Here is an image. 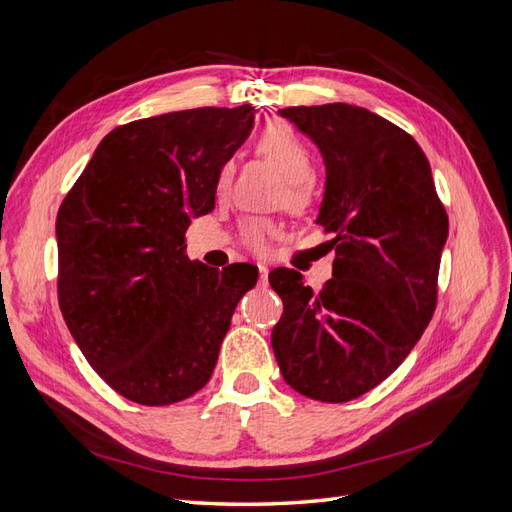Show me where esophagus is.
I'll return each mask as SVG.
<instances>
[{
    "label": "esophagus",
    "instance_id": "esophagus-1",
    "mask_svg": "<svg viewBox=\"0 0 512 512\" xmlns=\"http://www.w3.org/2000/svg\"><path fill=\"white\" fill-rule=\"evenodd\" d=\"M258 273H260V282L265 284V282H267V277H269V269H267L265 265H258Z\"/></svg>",
    "mask_w": 512,
    "mask_h": 512
}]
</instances>
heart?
<instances>
[{"mask_svg":"<svg viewBox=\"0 0 512 512\" xmlns=\"http://www.w3.org/2000/svg\"><path fill=\"white\" fill-rule=\"evenodd\" d=\"M256 153L269 160L286 177L282 200L292 211H305L314 205V185L309 181L314 168L312 151L303 138L284 121H271L262 128L254 141ZM232 170L224 164L218 173V194H224L230 183ZM277 235V226L267 218H247L239 226V241L256 254L269 252L271 239Z\"/></svg>","mask_w":512,"mask_h":512,"instance_id":"b5f03b06","label":"heart"}]
</instances>
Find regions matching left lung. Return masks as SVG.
<instances>
[{
  "mask_svg": "<svg viewBox=\"0 0 512 512\" xmlns=\"http://www.w3.org/2000/svg\"><path fill=\"white\" fill-rule=\"evenodd\" d=\"M280 115L327 164L318 224L335 260L318 292L297 271L269 275L284 303L271 346L294 391L344 404L389 378L427 329L448 215L423 149L389 119L342 102Z\"/></svg>",
  "mask_w": 512,
  "mask_h": 512,
  "instance_id": "8db88e82",
  "label": "left lung"
}]
</instances>
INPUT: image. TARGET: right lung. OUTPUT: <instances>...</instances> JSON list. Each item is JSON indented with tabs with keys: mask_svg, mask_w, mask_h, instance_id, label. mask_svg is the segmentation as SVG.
Instances as JSON below:
<instances>
[{
	"mask_svg": "<svg viewBox=\"0 0 512 512\" xmlns=\"http://www.w3.org/2000/svg\"><path fill=\"white\" fill-rule=\"evenodd\" d=\"M254 108L203 106L108 132L57 213V297L87 363L141 406H168L209 382L258 269L218 271L185 254L194 215L215 207L220 168Z\"/></svg>",
	"mask_w": 512,
	"mask_h": 512,
	"instance_id": "right-lung-1",
	"label": "right lung"
}]
</instances>
